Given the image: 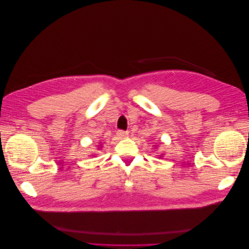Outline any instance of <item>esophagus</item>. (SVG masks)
Wrapping results in <instances>:
<instances>
[{
  "label": "esophagus",
  "instance_id": "1",
  "mask_svg": "<svg viewBox=\"0 0 249 249\" xmlns=\"http://www.w3.org/2000/svg\"><path fill=\"white\" fill-rule=\"evenodd\" d=\"M117 135L118 136L120 137V138H125V137H127L129 136V133L127 132H125V131H118V133H117Z\"/></svg>",
  "mask_w": 249,
  "mask_h": 249
}]
</instances>
